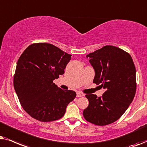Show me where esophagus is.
Returning <instances> with one entry per match:
<instances>
[{"label": "esophagus", "instance_id": "34e87169", "mask_svg": "<svg viewBox=\"0 0 147 147\" xmlns=\"http://www.w3.org/2000/svg\"><path fill=\"white\" fill-rule=\"evenodd\" d=\"M84 94L83 93H82L81 92H77V97H83V96H84Z\"/></svg>", "mask_w": 147, "mask_h": 147}]
</instances>
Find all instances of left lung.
<instances>
[{
	"label": "left lung",
	"instance_id": "1",
	"mask_svg": "<svg viewBox=\"0 0 147 147\" xmlns=\"http://www.w3.org/2000/svg\"><path fill=\"white\" fill-rule=\"evenodd\" d=\"M95 70L93 83L105 90L102 96L89 94L85 119L105 126L118 120L134 99L136 90V68L128 52L113 46H105L87 55Z\"/></svg>",
	"mask_w": 147,
	"mask_h": 147
}]
</instances>
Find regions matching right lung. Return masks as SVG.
Masks as SVG:
<instances>
[{"mask_svg": "<svg viewBox=\"0 0 147 147\" xmlns=\"http://www.w3.org/2000/svg\"><path fill=\"white\" fill-rule=\"evenodd\" d=\"M71 56L48 43L29 46L17 63L13 85L19 102L29 116L41 122L61 118L77 94L53 83L64 73Z\"/></svg>", "mask_w": 147, "mask_h": 147, "instance_id": "obj_1", "label": "right lung"}]
</instances>
